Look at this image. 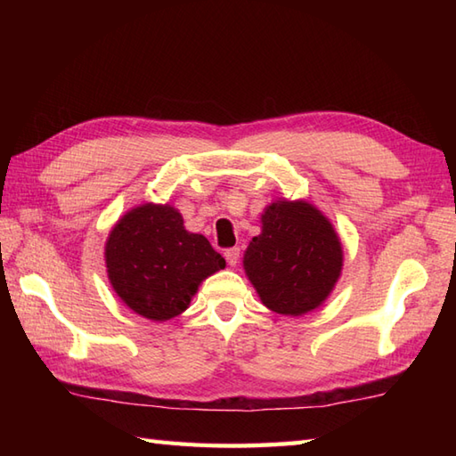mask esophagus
Masks as SVG:
<instances>
[{"mask_svg": "<svg viewBox=\"0 0 456 456\" xmlns=\"http://www.w3.org/2000/svg\"><path fill=\"white\" fill-rule=\"evenodd\" d=\"M225 260H227V265L229 266H237V263H239V256H240V248L239 247H233V248H227L225 250Z\"/></svg>", "mask_w": 456, "mask_h": 456, "instance_id": "1", "label": "esophagus"}]
</instances>
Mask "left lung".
Wrapping results in <instances>:
<instances>
[{"instance_id":"obj_1","label":"left lung","mask_w":456,"mask_h":456,"mask_svg":"<svg viewBox=\"0 0 456 456\" xmlns=\"http://www.w3.org/2000/svg\"><path fill=\"white\" fill-rule=\"evenodd\" d=\"M263 233L243 258L245 273L268 309L304 315L333 292L343 268V247L322 211L304 200H278L265 209Z\"/></svg>"}]
</instances>
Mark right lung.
I'll return each instance as SVG.
<instances>
[{
    "instance_id": "1",
    "label": "right lung",
    "mask_w": 456,
    "mask_h": 456,
    "mask_svg": "<svg viewBox=\"0 0 456 456\" xmlns=\"http://www.w3.org/2000/svg\"><path fill=\"white\" fill-rule=\"evenodd\" d=\"M108 278L121 302L152 322L186 312L200 284L225 258L209 240L183 227L168 203H142L115 223L105 243Z\"/></svg>"
}]
</instances>
